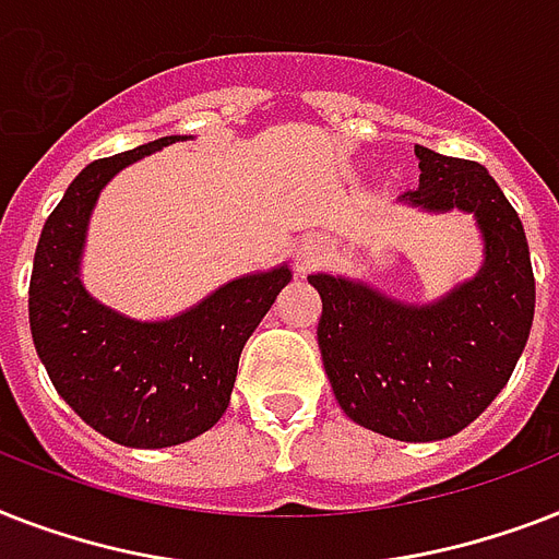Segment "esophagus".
Here are the masks:
<instances>
[{
    "label": "esophagus",
    "instance_id": "obj_1",
    "mask_svg": "<svg viewBox=\"0 0 559 559\" xmlns=\"http://www.w3.org/2000/svg\"><path fill=\"white\" fill-rule=\"evenodd\" d=\"M331 254V246L322 237H305L301 243L296 246V272L298 275H307L310 270H316L319 263H324V258Z\"/></svg>",
    "mask_w": 559,
    "mask_h": 559
}]
</instances>
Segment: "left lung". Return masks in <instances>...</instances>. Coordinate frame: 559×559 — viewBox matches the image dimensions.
<instances>
[{
  "label": "left lung",
  "mask_w": 559,
  "mask_h": 559,
  "mask_svg": "<svg viewBox=\"0 0 559 559\" xmlns=\"http://www.w3.org/2000/svg\"><path fill=\"white\" fill-rule=\"evenodd\" d=\"M420 182L400 202L429 214H473L481 266L429 305L368 281L313 272L322 296L319 350L342 412L406 443L443 441L485 412L525 350L534 272L520 214L478 162L415 144Z\"/></svg>",
  "instance_id": "obj_1"
}]
</instances>
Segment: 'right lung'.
I'll use <instances>...</instances> for the list:
<instances>
[{"instance_id":"add662e5","label":"right lung","mask_w":559,"mask_h":559,"mask_svg":"<svg viewBox=\"0 0 559 559\" xmlns=\"http://www.w3.org/2000/svg\"><path fill=\"white\" fill-rule=\"evenodd\" d=\"M188 139L165 135L86 165L46 219L31 272V336L57 394L95 432L133 450L177 447L217 424L246 340L293 281L287 263L249 272L156 322L118 313L83 287V246L100 191L127 165Z\"/></svg>"}]
</instances>
